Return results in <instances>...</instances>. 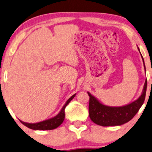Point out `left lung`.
Here are the masks:
<instances>
[{"label":"left lung","instance_id":"obj_1","mask_svg":"<svg viewBox=\"0 0 152 152\" xmlns=\"http://www.w3.org/2000/svg\"><path fill=\"white\" fill-rule=\"evenodd\" d=\"M142 56L144 67L146 72L144 59L139 48L137 47ZM147 81L145 80L142 93L137 99L128 104L121 107H109L103 104L95 96L88 92L90 97L89 101V116L92 121L102 126H121L129 121L135 116L145 102Z\"/></svg>","mask_w":152,"mask_h":152}]
</instances>
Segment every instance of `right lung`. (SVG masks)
Segmentation results:
<instances>
[{
	"label": "right lung",
	"instance_id": "add662e5",
	"mask_svg": "<svg viewBox=\"0 0 152 152\" xmlns=\"http://www.w3.org/2000/svg\"><path fill=\"white\" fill-rule=\"evenodd\" d=\"M76 95V94H74V95H72L69 99H68L65 103V104L63 106V107L61 109V111H59V114L56 115L55 116L53 117V118L48 119V120L43 121L36 123V124H28V123L23 122L22 121H20V122L22 123L23 125H24L25 126L30 128V129H33L36 130H53L59 127L61 124H62V122L64 121L65 114H64V109L65 107L67 106L69 103L74 99V97Z\"/></svg>",
	"mask_w": 152,
	"mask_h": 152
}]
</instances>
